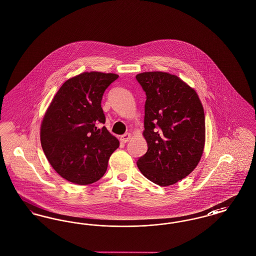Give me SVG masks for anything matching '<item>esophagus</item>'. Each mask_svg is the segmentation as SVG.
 I'll list each match as a JSON object with an SVG mask.
<instances>
[{
    "mask_svg": "<svg viewBox=\"0 0 256 256\" xmlns=\"http://www.w3.org/2000/svg\"><path fill=\"white\" fill-rule=\"evenodd\" d=\"M132 138V134H126L122 135L121 137H120V140L124 142V143H126V142H128L130 141V139Z\"/></svg>",
    "mask_w": 256,
    "mask_h": 256,
    "instance_id": "obj_1",
    "label": "esophagus"
}]
</instances>
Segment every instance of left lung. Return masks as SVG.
Wrapping results in <instances>:
<instances>
[{
  "mask_svg": "<svg viewBox=\"0 0 256 256\" xmlns=\"http://www.w3.org/2000/svg\"><path fill=\"white\" fill-rule=\"evenodd\" d=\"M136 80L146 92L143 135L148 144L137 166L148 180L172 185L191 174L202 156V104L195 90L174 74L145 72Z\"/></svg>",
  "mask_w": 256,
  "mask_h": 256,
  "instance_id": "left-lung-1",
  "label": "left lung"
}]
</instances>
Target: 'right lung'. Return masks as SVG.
Segmentation results:
<instances>
[{"mask_svg":"<svg viewBox=\"0 0 256 256\" xmlns=\"http://www.w3.org/2000/svg\"><path fill=\"white\" fill-rule=\"evenodd\" d=\"M116 74L86 72L66 80L52 98L40 130L43 152L54 170L70 182L87 185L106 172L119 141L106 126L100 102Z\"/></svg>","mask_w":256,"mask_h":256,"instance_id":"add662e5","label":"right lung"}]
</instances>
